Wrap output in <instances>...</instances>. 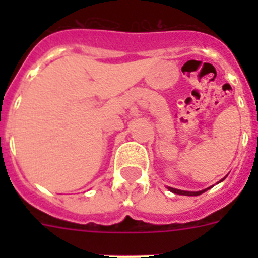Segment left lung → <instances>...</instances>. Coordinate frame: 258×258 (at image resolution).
<instances>
[{"label": "left lung", "mask_w": 258, "mask_h": 258, "mask_svg": "<svg viewBox=\"0 0 258 258\" xmlns=\"http://www.w3.org/2000/svg\"><path fill=\"white\" fill-rule=\"evenodd\" d=\"M223 179H221L220 182H222ZM211 188V187H209ZM168 190L172 191L173 194H178V195H186V197H197V195H200V194L206 192L208 188L206 190H202V191H183V190H177V188H173V187H168Z\"/></svg>", "instance_id": "left-lung-1"}]
</instances>
